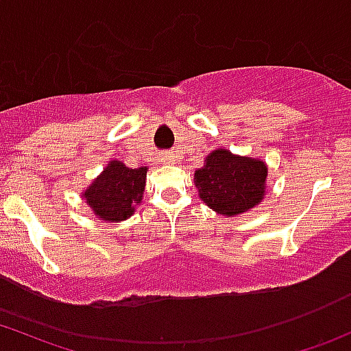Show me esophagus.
<instances>
[{"label":"esophagus","instance_id":"obj_1","mask_svg":"<svg viewBox=\"0 0 351 351\" xmlns=\"http://www.w3.org/2000/svg\"><path fill=\"white\" fill-rule=\"evenodd\" d=\"M162 161H165L166 165H175L176 158L173 154H165V156H162Z\"/></svg>","mask_w":351,"mask_h":351}]
</instances>
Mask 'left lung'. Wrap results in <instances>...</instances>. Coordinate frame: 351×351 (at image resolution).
Here are the masks:
<instances>
[{
  "label": "left lung",
  "mask_w": 351,
  "mask_h": 351,
  "mask_svg": "<svg viewBox=\"0 0 351 351\" xmlns=\"http://www.w3.org/2000/svg\"><path fill=\"white\" fill-rule=\"evenodd\" d=\"M268 166L263 159L217 147L193 175L198 197L224 217H236L261 204L267 195Z\"/></svg>",
  "instance_id": "obj_1"
}]
</instances>
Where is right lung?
<instances>
[{"mask_svg": "<svg viewBox=\"0 0 351 351\" xmlns=\"http://www.w3.org/2000/svg\"><path fill=\"white\" fill-rule=\"evenodd\" d=\"M147 169V166L129 168L123 161L112 159L81 192V198L98 221H125L143 204Z\"/></svg>", "mask_w": 351, "mask_h": 351, "instance_id": "obj_1", "label": "right lung"}]
</instances>
